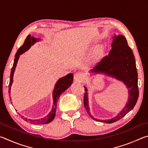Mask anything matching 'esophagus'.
I'll return each mask as SVG.
<instances>
[{
	"mask_svg": "<svg viewBox=\"0 0 148 148\" xmlns=\"http://www.w3.org/2000/svg\"><path fill=\"white\" fill-rule=\"evenodd\" d=\"M74 79L75 82H81L84 79V76L82 73H76L74 74Z\"/></svg>",
	"mask_w": 148,
	"mask_h": 148,
	"instance_id": "obj_1",
	"label": "esophagus"
}]
</instances>
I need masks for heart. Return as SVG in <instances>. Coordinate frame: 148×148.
Returning <instances> with one entry per match:
<instances>
[{
  "instance_id": "heart-1",
  "label": "heart",
  "mask_w": 148,
  "mask_h": 148,
  "mask_svg": "<svg viewBox=\"0 0 148 148\" xmlns=\"http://www.w3.org/2000/svg\"><path fill=\"white\" fill-rule=\"evenodd\" d=\"M101 51H102V49H101V47H99L98 48H97V49H96V51H95V56H94V58H97V57H98L100 55H101Z\"/></svg>"
}]
</instances>
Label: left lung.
Masks as SVG:
<instances>
[{"instance_id":"8db88e82","label":"left lung","mask_w":148,"mask_h":148,"mask_svg":"<svg viewBox=\"0 0 148 148\" xmlns=\"http://www.w3.org/2000/svg\"><path fill=\"white\" fill-rule=\"evenodd\" d=\"M112 49L108 56L104 57L101 62L97 63L92 72H103L108 76L114 77L121 80L126 85L129 89V101L124 109L116 117L111 119L99 120L94 119L89 114L88 106L87 89L85 87L84 104L85 108L92 119L106 123H112L121 119L128 114L134 107L138 99V72L134 56L131 47L127 44L125 37L123 35L114 36L112 44Z\"/></svg>"}]
</instances>
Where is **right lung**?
Wrapping results in <instances>:
<instances>
[{
	"label": "right lung",
	"instance_id": "add662e5",
	"mask_svg": "<svg viewBox=\"0 0 148 148\" xmlns=\"http://www.w3.org/2000/svg\"><path fill=\"white\" fill-rule=\"evenodd\" d=\"M38 40H39V39L34 38V37L31 36V35H29V36L26 38L23 44L19 47L18 50H17L16 56H15L14 64L12 68V71L10 73V84L8 86L9 94H10V89H11L12 82H13L14 73L15 69H16L17 62L19 59V56L23 53H24L25 51H26L27 49H29L30 48V47L31 46V45L34 44L35 42H36ZM72 82H73V74H67L66 76L62 77V78L59 79L58 80V82H57V84H56V86H55V89L53 90V108H52L51 112H50L47 116L44 117V118H42L40 119H30L26 118V117H23V116H21L22 118H23L24 120H25L27 122H29L31 123L36 124V125L47 124V123H50L51 121H53V119L55 118V116H56L57 104V101H58V99L59 98L60 95H61L62 92L65 91V90L68 89L69 87L71 86Z\"/></svg>",
	"mask_w": 148,
	"mask_h": 148
}]
</instances>
